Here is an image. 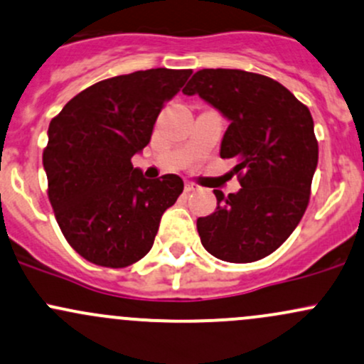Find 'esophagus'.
I'll return each instance as SVG.
<instances>
[{
  "label": "esophagus",
  "instance_id": "1",
  "mask_svg": "<svg viewBox=\"0 0 364 364\" xmlns=\"http://www.w3.org/2000/svg\"><path fill=\"white\" fill-rule=\"evenodd\" d=\"M198 186L195 185V183H192V181H186L185 183V192H195V190H197Z\"/></svg>",
  "mask_w": 364,
  "mask_h": 364
}]
</instances>
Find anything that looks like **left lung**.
Segmentation results:
<instances>
[{
  "label": "left lung",
  "instance_id": "obj_1",
  "mask_svg": "<svg viewBox=\"0 0 364 364\" xmlns=\"http://www.w3.org/2000/svg\"><path fill=\"white\" fill-rule=\"evenodd\" d=\"M198 94L230 120L221 159L242 188L197 220L202 246L218 259L251 263L274 252L300 223L317 167L314 120L304 102L269 76L242 70H200L183 89Z\"/></svg>",
  "mask_w": 364,
  "mask_h": 364
}]
</instances>
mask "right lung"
Listing matches in <instances>:
<instances>
[{
  "label": "right lung",
  "instance_id": "1",
  "mask_svg": "<svg viewBox=\"0 0 364 364\" xmlns=\"http://www.w3.org/2000/svg\"><path fill=\"white\" fill-rule=\"evenodd\" d=\"M192 70L136 71L87 87L48 125L43 167L60 232L87 262L124 269L151 250L183 192L176 174L146 179L131 159Z\"/></svg>",
  "mask_w": 364,
  "mask_h": 364
}]
</instances>
